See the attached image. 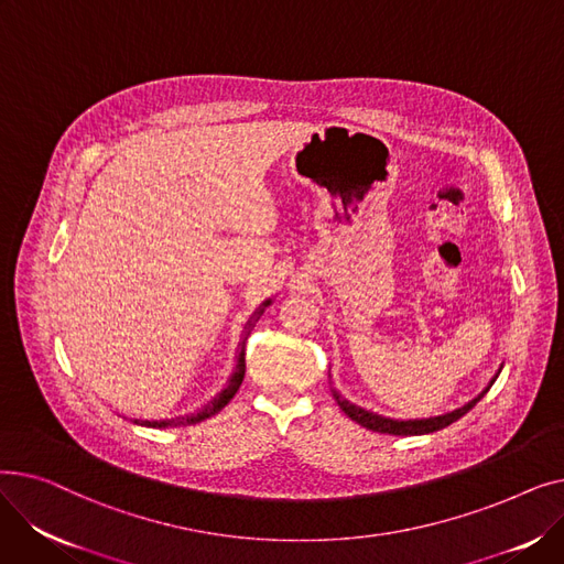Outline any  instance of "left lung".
Segmentation results:
<instances>
[{
  "instance_id": "obj_1",
  "label": "left lung",
  "mask_w": 564,
  "mask_h": 564,
  "mask_svg": "<svg viewBox=\"0 0 564 564\" xmlns=\"http://www.w3.org/2000/svg\"><path fill=\"white\" fill-rule=\"evenodd\" d=\"M500 370H502V366L498 368V372H496L494 379L489 381V387H487L478 398H473L470 402H466L464 406H459V409H455V411H451V413H441V416H432V419H413V421L387 419V416H379V413H375V411H368V409H364V406H359V404H354V402L345 400V398L340 395V391H336V389H332V393H334L338 406L345 411V416H349L354 423H359L361 427H368V430L381 432V434L416 436V434H430V432L443 430V427H448L451 423L459 421V419L464 416V413H468L473 406H476V404L487 395V391L491 389V383L496 381V377L500 375Z\"/></svg>"
}]
</instances>
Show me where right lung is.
I'll return each instance as SVG.
<instances>
[{"label":"right lung","mask_w":564,"mask_h":564,"mask_svg":"<svg viewBox=\"0 0 564 564\" xmlns=\"http://www.w3.org/2000/svg\"><path fill=\"white\" fill-rule=\"evenodd\" d=\"M272 304V300H267L260 304V308L251 315V319L247 322L245 327V336H242V343L240 347H237V357H235V370L226 383V389H221V393H217L215 400L207 402L203 409H198L196 413H189V416H183V419H166V421H134L137 425H145V427H158V430H164V427H177V425H196L205 419L215 416V413H219L230 400L232 395L237 393V389L242 387V379H245V370H247V364H245V345H247V338L251 334V327L256 324V319L262 315V311Z\"/></svg>","instance_id":"1"}]
</instances>
